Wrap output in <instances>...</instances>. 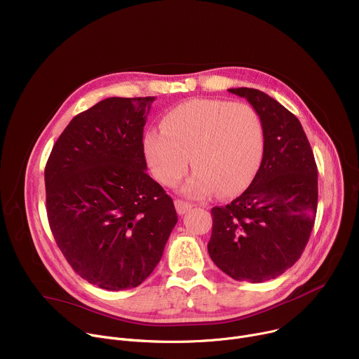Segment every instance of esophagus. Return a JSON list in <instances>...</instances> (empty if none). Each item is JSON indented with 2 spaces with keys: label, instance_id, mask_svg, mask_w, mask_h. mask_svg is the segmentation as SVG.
I'll return each mask as SVG.
<instances>
[{
  "label": "esophagus",
  "instance_id": "esophagus-1",
  "mask_svg": "<svg viewBox=\"0 0 359 359\" xmlns=\"http://www.w3.org/2000/svg\"><path fill=\"white\" fill-rule=\"evenodd\" d=\"M175 206H176L177 213L182 216V215L187 213V212L193 208V204H191V203H187V201H183V200H176V201H175Z\"/></svg>",
  "mask_w": 359,
  "mask_h": 359
}]
</instances>
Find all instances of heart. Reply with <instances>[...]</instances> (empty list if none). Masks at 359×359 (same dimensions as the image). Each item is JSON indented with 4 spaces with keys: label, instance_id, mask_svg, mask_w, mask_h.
<instances>
[{
    "label": "heart",
    "instance_id": "heart-1",
    "mask_svg": "<svg viewBox=\"0 0 359 359\" xmlns=\"http://www.w3.org/2000/svg\"><path fill=\"white\" fill-rule=\"evenodd\" d=\"M150 170L162 184L176 186L189 169L196 170L183 193L229 197L244 190L257 175L266 147L262 119L247 104L223 99H191L172 108L162 130L143 140Z\"/></svg>",
    "mask_w": 359,
    "mask_h": 359
}]
</instances>
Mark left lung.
Instances as JSON below:
<instances>
[{
  "label": "left lung",
  "instance_id": "1",
  "mask_svg": "<svg viewBox=\"0 0 359 359\" xmlns=\"http://www.w3.org/2000/svg\"><path fill=\"white\" fill-rule=\"evenodd\" d=\"M259 114L266 147L245 191L213 208L208 250L213 263L238 281L263 283L301 257L314 227L318 172L299 121L280 102L252 88H231Z\"/></svg>",
  "mask_w": 359,
  "mask_h": 359
}]
</instances>
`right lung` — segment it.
Returning <instances> with one entry per match:
<instances>
[{
  "label": "right lung",
  "mask_w": 359,
  "mask_h": 359,
  "mask_svg": "<svg viewBox=\"0 0 359 359\" xmlns=\"http://www.w3.org/2000/svg\"><path fill=\"white\" fill-rule=\"evenodd\" d=\"M155 96L108 97L76 115L45 166L50 231L71 267L109 291L140 285L177 223L147 173L143 128Z\"/></svg>",
  "instance_id": "1"
}]
</instances>
